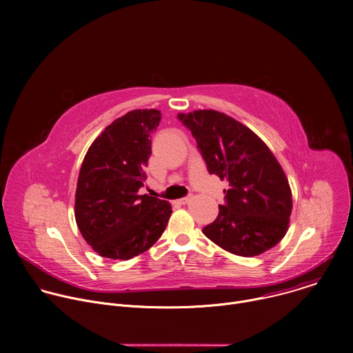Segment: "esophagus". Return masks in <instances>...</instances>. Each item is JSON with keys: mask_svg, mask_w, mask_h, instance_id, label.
I'll return each instance as SVG.
<instances>
[{"mask_svg": "<svg viewBox=\"0 0 353 353\" xmlns=\"http://www.w3.org/2000/svg\"><path fill=\"white\" fill-rule=\"evenodd\" d=\"M190 199H191V196H184V198H180V199H177V203L179 204H188L190 203Z\"/></svg>", "mask_w": 353, "mask_h": 353, "instance_id": "34e87169", "label": "esophagus"}]
</instances>
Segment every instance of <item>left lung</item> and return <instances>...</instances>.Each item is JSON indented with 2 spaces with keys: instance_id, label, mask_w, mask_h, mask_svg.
Masks as SVG:
<instances>
[{
  "instance_id": "1",
  "label": "left lung",
  "mask_w": 353,
  "mask_h": 353,
  "mask_svg": "<svg viewBox=\"0 0 353 353\" xmlns=\"http://www.w3.org/2000/svg\"><path fill=\"white\" fill-rule=\"evenodd\" d=\"M191 130L208 172L226 180L225 205L203 233L240 257H254L276 245L289 229L292 190L267 146L248 127L216 110L179 113Z\"/></svg>"
}]
</instances>
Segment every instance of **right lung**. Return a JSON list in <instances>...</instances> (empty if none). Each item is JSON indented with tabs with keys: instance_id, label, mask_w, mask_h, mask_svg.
I'll return each instance as SVG.
<instances>
[{
	"instance_id": "obj_1",
	"label": "right lung",
	"mask_w": 353,
	"mask_h": 353,
	"mask_svg": "<svg viewBox=\"0 0 353 353\" xmlns=\"http://www.w3.org/2000/svg\"><path fill=\"white\" fill-rule=\"evenodd\" d=\"M162 114L157 109L131 110L108 125L89 146L77 191L75 221L99 256L130 260L152 247L165 232L172 205L141 195L150 157V134Z\"/></svg>"
}]
</instances>
